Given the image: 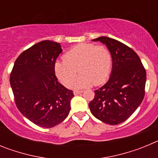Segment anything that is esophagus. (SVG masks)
<instances>
[{"label":"esophagus","instance_id":"1","mask_svg":"<svg viewBox=\"0 0 158 158\" xmlns=\"http://www.w3.org/2000/svg\"><path fill=\"white\" fill-rule=\"evenodd\" d=\"M82 92L83 91H81V90H74V91H73V94L74 95L81 94V93H82Z\"/></svg>","mask_w":158,"mask_h":158}]
</instances>
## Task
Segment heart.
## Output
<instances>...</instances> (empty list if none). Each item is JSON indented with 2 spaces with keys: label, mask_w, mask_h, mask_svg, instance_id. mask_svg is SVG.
Listing matches in <instances>:
<instances>
[{
  "label": "heart",
  "mask_w": 158,
  "mask_h": 158,
  "mask_svg": "<svg viewBox=\"0 0 158 158\" xmlns=\"http://www.w3.org/2000/svg\"><path fill=\"white\" fill-rule=\"evenodd\" d=\"M63 59L57 60L54 68L59 81L66 88L72 85L77 72L80 76L75 82V88L100 85L107 81L112 65L109 50L104 46H96L93 43L75 46L64 54Z\"/></svg>",
  "instance_id": "obj_1"
}]
</instances>
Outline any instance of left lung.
<instances>
[{
    "label": "left lung",
    "instance_id": "1",
    "mask_svg": "<svg viewBox=\"0 0 158 158\" xmlns=\"http://www.w3.org/2000/svg\"><path fill=\"white\" fill-rule=\"evenodd\" d=\"M93 41L107 46L112 57V70L107 83L95 90L89 107L99 120L116 125L127 120L143 100L146 69L138 54L121 42L105 36Z\"/></svg>",
    "mask_w": 158,
    "mask_h": 158
}]
</instances>
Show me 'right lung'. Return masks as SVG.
<instances>
[{"label": "right lung", "instance_id": "obj_1", "mask_svg": "<svg viewBox=\"0 0 158 158\" xmlns=\"http://www.w3.org/2000/svg\"><path fill=\"white\" fill-rule=\"evenodd\" d=\"M62 52L60 43L44 40L19 54L10 75L15 103L35 125L54 127L68 116L72 90L58 81L54 63Z\"/></svg>", "mask_w": 158, "mask_h": 158}]
</instances>
